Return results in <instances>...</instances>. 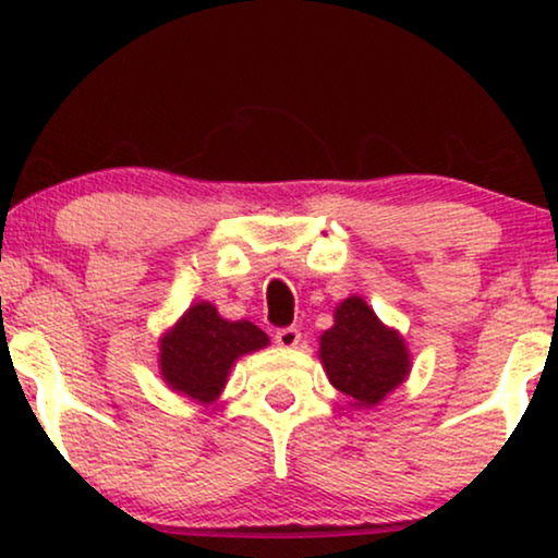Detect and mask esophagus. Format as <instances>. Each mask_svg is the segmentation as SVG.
<instances>
[{
	"label": "esophagus",
	"instance_id": "esophagus-1",
	"mask_svg": "<svg viewBox=\"0 0 558 558\" xmlns=\"http://www.w3.org/2000/svg\"><path fill=\"white\" fill-rule=\"evenodd\" d=\"M274 340H277L279 348H296L302 340V332L300 327H281V330L274 335Z\"/></svg>",
	"mask_w": 558,
	"mask_h": 558
}]
</instances>
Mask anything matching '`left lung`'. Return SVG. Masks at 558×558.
Masks as SVG:
<instances>
[{
	"instance_id": "8db88e82",
	"label": "left lung",
	"mask_w": 558,
	"mask_h": 558,
	"mask_svg": "<svg viewBox=\"0 0 558 558\" xmlns=\"http://www.w3.org/2000/svg\"><path fill=\"white\" fill-rule=\"evenodd\" d=\"M319 361L350 407L371 409L407 380L411 371L403 338L376 317L363 296L335 307V325L319 335Z\"/></svg>"
}]
</instances>
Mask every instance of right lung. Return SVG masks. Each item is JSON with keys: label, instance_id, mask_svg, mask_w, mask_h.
<instances>
[{"label": "right lung", "instance_id": "add662e5", "mask_svg": "<svg viewBox=\"0 0 558 558\" xmlns=\"http://www.w3.org/2000/svg\"><path fill=\"white\" fill-rule=\"evenodd\" d=\"M266 345L269 338L254 323H228L210 302H197L159 340V373L172 391L213 403L233 363Z\"/></svg>", "mask_w": 558, "mask_h": 558}]
</instances>
